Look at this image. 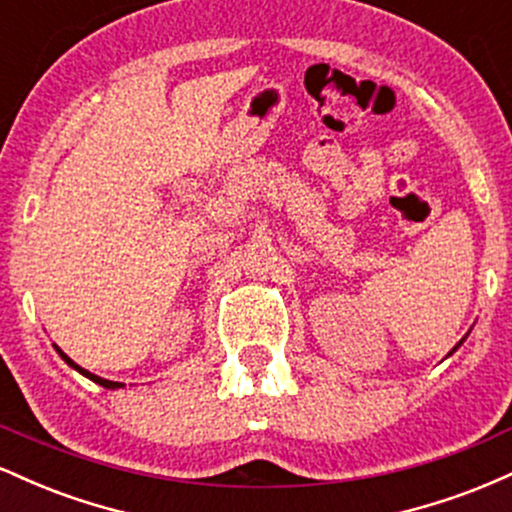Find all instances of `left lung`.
I'll return each instance as SVG.
<instances>
[{
	"label": "left lung",
	"mask_w": 512,
	"mask_h": 512,
	"mask_svg": "<svg viewBox=\"0 0 512 512\" xmlns=\"http://www.w3.org/2000/svg\"><path fill=\"white\" fill-rule=\"evenodd\" d=\"M462 344V342H460ZM460 344H457V346H460ZM457 346H455V349H457ZM455 349H452V351H455ZM452 351H450V354H452Z\"/></svg>",
	"instance_id": "left-lung-1"
}]
</instances>
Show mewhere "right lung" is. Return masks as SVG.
Here are the masks:
<instances>
[{"mask_svg": "<svg viewBox=\"0 0 512 512\" xmlns=\"http://www.w3.org/2000/svg\"><path fill=\"white\" fill-rule=\"evenodd\" d=\"M55 349H57V354H60V356L64 358V361H67V363H69V366H72L74 370H79V373H81V375H86V378H88V380H93V383H98V385L108 387V390H117V387H122V383H113V380H105V378H98V375L88 373V370H84V368H81V366H76V363H74V361H72V358H69L67 354H64V351L60 349V346H55Z\"/></svg>", "mask_w": 512, "mask_h": 512, "instance_id": "1", "label": "right lung"}]
</instances>
